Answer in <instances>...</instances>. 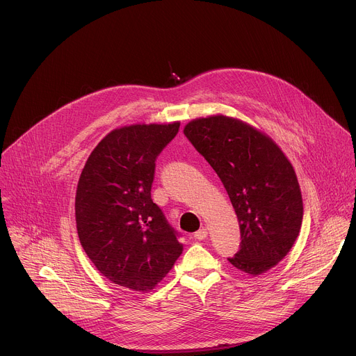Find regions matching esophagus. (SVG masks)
<instances>
[{
	"label": "esophagus",
	"mask_w": 356,
	"mask_h": 356,
	"mask_svg": "<svg viewBox=\"0 0 356 356\" xmlns=\"http://www.w3.org/2000/svg\"><path fill=\"white\" fill-rule=\"evenodd\" d=\"M207 235H209L207 229H206V228H201V229H198V231L194 234V238L198 239V241H202V239L207 238Z\"/></svg>",
	"instance_id": "esophagus-1"
}]
</instances>
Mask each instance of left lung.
I'll list each match as a JSON object with an SVG mask.
<instances>
[{"instance_id": "obj_1", "label": "left lung", "mask_w": 356, "mask_h": 356, "mask_svg": "<svg viewBox=\"0 0 356 356\" xmlns=\"http://www.w3.org/2000/svg\"><path fill=\"white\" fill-rule=\"evenodd\" d=\"M186 138L221 179L241 231L229 264L261 275L291 249L302 222V200L293 166L280 147L250 125L214 115L184 128Z\"/></svg>"}]
</instances>
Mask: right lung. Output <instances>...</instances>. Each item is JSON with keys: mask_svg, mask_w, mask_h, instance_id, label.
<instances>
[{"mask_svg": "<svg viewBox=\"0 0 356 356\" xmlns=\"http://www.w3.org/2000/svg\"><path fill=\"white\" fill-rule=\"evenodd\" d=\"M179 128L143 124L110 132L77 184L80 243L99 273L129 290H152L181 255L180 234L150 195L156 159Z\"/></svg>", "mask_w": 356, "mask_h": 356, "instance_id": "right-lung-1", "label": "right lung"}]
</instances>
